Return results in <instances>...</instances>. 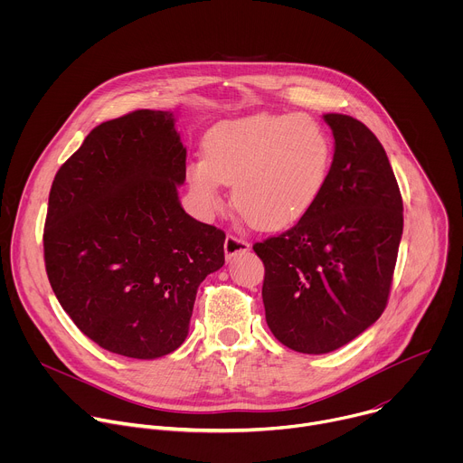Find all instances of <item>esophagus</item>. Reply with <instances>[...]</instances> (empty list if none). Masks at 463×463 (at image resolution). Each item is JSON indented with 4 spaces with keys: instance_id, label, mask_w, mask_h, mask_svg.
Listing matches in <instances>:
<instances>
[{
    "instance_id": "1",
    "label": "esophagus",
    "mask_w": 463,
    "mask_h": 463,
    "mask_svg": "<svg viewBox=\"0 0 463 463\" xmlns=\"http://www.w3.org/2000/svg\"><path fill=\"white\" fill-rule=\"evenodd\" d=\"M223 249H225V256H227V260H231V258H232V256H236V254L247 252V250L250 249V245H249V241H247V240H243L241 236L227 234Z\"/></svg>"
}]
</instances>
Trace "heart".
I'll use <instances>...</instances> for the list:
<instances>
[{
  "instance_id": "obj_1",
  "label": "heart",
  "mask_w": 463,
  "mask_h": 463,
  "mask_svg": "<svg viewBox=\"0 0 463 463\" xmlns=\"http://www.w3.org/2000/svg\"><path fill=\"white\" fill-rule=\"evenodd\" d=\"M332 166V143L306 115H254L223 120L205 136V157L186 181L207 214L223 207V184L234 207L258 229L298 222L318 200Z\"/></svg>"
}]
</instances>
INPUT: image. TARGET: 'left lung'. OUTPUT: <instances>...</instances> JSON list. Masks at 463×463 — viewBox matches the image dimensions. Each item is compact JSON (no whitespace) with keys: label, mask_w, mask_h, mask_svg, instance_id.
<instances>
[{"label":"left lung","mask_w":463,"mask_h":463,"mask_svg":"<svg viewBox=\"0 0 463 463\" xmlns=\"http://www.w3.org/2000/svg\"><path fill=\"white\" fill-rule=\"evenodd\" d=\"M335 154L322 194L289 231L258 241L273 335L300 354L334 352L384 311L403 200L384 148L357 118L326 113Z\"/></svg>","instance_id":"obj_1"}]
</instances>
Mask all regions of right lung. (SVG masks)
<instances>
[{
  "instance_id": "1",
  "label": "right lung",
  "mask_w": 463,
  "mask_h": 463,
  "mask_svg": "<svg viewBox=\"0 0 463 463\" xmlns=\"http://www.w3.org/2000/svg\"><path fill=\"white\" fill-rule=\"evenodd\" d=\"M174 124L154 109L99 124L49 192L51 288L84 335L124 357L177 350L197 288L225 263V232L179 203L186 148Z\"/></svg>"
}]
</instances>
